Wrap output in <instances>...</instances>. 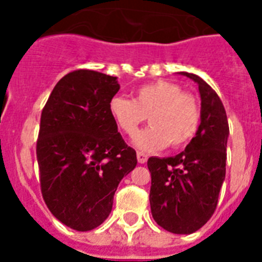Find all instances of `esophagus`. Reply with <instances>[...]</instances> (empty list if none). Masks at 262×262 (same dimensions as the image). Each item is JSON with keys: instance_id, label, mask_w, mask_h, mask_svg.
Masks as SVG:
<instances>
[{"instance_id": "34e87169", "label": "esophagus", "mask_w": 262, "mask_h": 262, "mask_svg": "<svg viewBox=\"0 0 262 262\" xmlns=\"http://www.w3.org/2000/svg\"><path fill=\"white\" fill-rule=\"evenodd\" d=\"M147 160H148V155H147V154H144V152L137 151V162H139V163L144 164V163H145V162H147Z\"/></svg>"}]
</instances>
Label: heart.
<instances>
[{
	"label": "heart",
	"mask_w": 262,
	"mask_h": 262,
	"mask_svg": "<svg viewBox=\"0 0 262 262\" xmlns=\"http://www.w3.org/2000/svg\"><path fill=\"white\" fill-rule=\"evenodd\" d=\"M108 110L123 133L133 136L143 122L152 123L136 136V145L145 151L164 147L181 148L189 144L199 132L201 106L194 95L168 80H158L140 85L135 98L114 96ZM150 117H148L147 115Z\"/></svg>",
	"instance_id": "obj_1"
}]
</instances>
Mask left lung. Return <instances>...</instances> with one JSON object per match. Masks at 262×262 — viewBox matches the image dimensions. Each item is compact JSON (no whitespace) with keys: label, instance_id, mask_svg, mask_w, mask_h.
Masks as SVG:
<instances>
[{"label":"left lung","instance_id":"8db88e82","mask_svg":"<svg viewBox=\"0 0 262 262\" xmlns=\"http://www.w3.org/2000/svg\"><path fill=\"white\" fill-rule=\"evenodd\" d=\"M201 123L185 151L171 158H149V204L154 219L172 234H191L211 219L226 177L228 121L219 95L201 77Z\"/></svg>","mask_w":262,"mask_h":262}]
</instances>
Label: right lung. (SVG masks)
Masks as SVG:
<instances>
[{
    "label": "right lung",
    "instance_id": "1",
    "mask_svg": "<svg viewBox=\"0 0 262 262\" xmlns=\"http://www.w3.org/2000/svg\"><path fill=\"white\" fill-rule=\"evenodd\" d=\"M118 90L117 77L73 71L55 84L40 115V191L51 213L76 231L107 219L118 183L137 164L108 110Z\"/></svg>",
    "mask_w": 262,
    "mask_h": 262
}]
</instances>
